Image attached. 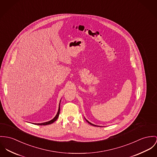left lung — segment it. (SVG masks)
Segmentation results:
<instances>
[{"label":"left lung","instance_id":"1","mask_svg":"<svg viewBox=\"0 0 157 157\" xmlns=\"http://www.w3.org/2000/svg\"><path fill=\"white\" fill-rule=\"evenodd\" d=\"M86 119V121H87V122H88V123H89V124H90V125H93V126H95V127H100V126H98V125H94V124H92V123H90V122H89V121H87V119Z\"/></svg>","mask_w":157,"mask_h":157}]
</instances>
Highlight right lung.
<instances>
[{
  "label": "right lung",
  "instance_id": "1",
  "mask_svg": "<svg viewBox=\"0 0 157 157\" xmlns=\"http://www.w3.org/2000/svg\"><path fill=\"white\" fill-rule=\"evenodd\" d=\"M61 101V100H60ZM60 102H59V109H58V112H57V114L55 116V117L52 119L51 121H48V122H44V123H40V124H35V125H50V124H53L54 122H55L56 120H57L58 117H59V115L60 113Z\"/></svg>",
  "mask_w": 157,
  "mask_h": 157
}]
</instances>
